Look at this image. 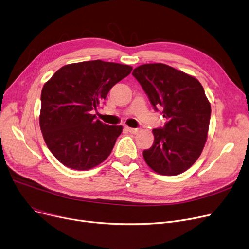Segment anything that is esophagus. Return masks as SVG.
<instances>
[{"label": "esophagus", "mask_w": 249, "mask_h": 249, "mask_svg": "<svg viewBox=\"0 0 249 249\" xmlns=\"http://www.w3.org/2000/svg\"><path fill=\"white\" fill-rule=\"evenodd\" d=\"M126 128V130L128 131V133H130V134H133V135H136V134H138L139 133V128H133V127H128V126H126L125 127Z\"/></svg>", "instance_id": "34e87169"}]
</instances>
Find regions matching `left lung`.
Wrapping results in <instances>:
<instances>
[{
    "label": "left lung",
    "mask_w": 249,
    "mask_h": 249,
    "mask_svg": "<svg viewBox=\"0 0 249 249\" xmlns=\"http://www.w3.org/2000/svg\"><path fill=\"white\" fill-rule=\"evenodd\" d=\"M133 75L147 93L155 110L167 119L165 126L153 129L154 143L142 152L148 166L164 176L187 171L205 145L211 106L195 77L163 63L142 64Z\"/></svg>",
    "instance_id": "left-lung-1"
}]
</instances>
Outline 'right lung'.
Returning <instances> with one entry per match:
<instances>
[{
    "instance_id": "add662e5",
    "label": "right lung",
    "mask_w": 249,
    "mask_h": 249,
    "mask_svg": "<svg viewBox=\"0 0 249 249\" xmlns=\"http://www.w3.org/2000/svg\"><path fill=\"white\" fill-rule=\"evenodd\" d=\"M131 70L129 65L101 60L72 63L44 84L40 128L48 149L65 167L89 170L110 155L123 126L107 125L91 111Z\"/></svg>"
}]
</instances>
